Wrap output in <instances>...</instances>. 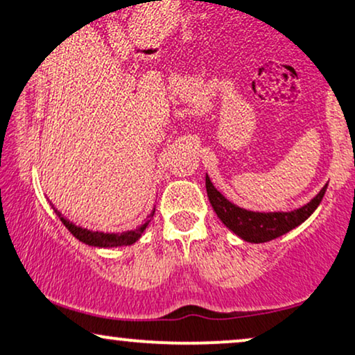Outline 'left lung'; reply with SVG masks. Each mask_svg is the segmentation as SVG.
<instances>
[{
    "label": "left lung",
    "instance_id": "left-lung-1",
    "mask_svg": "<svg viewBox=\"0 0 355 355\" xmlns=\"http://www.w3.org/2000/svg\"><path fill=\"white\" fill-rule=\"evenodd\" d=\"M205 189H207L209 200H211L214 211L222 220V224L229 227L235 235H239L245 242L263 243L282 237L283 234L303 224L306 218L316 211L318 205L321 204L326 194L327 184L318 192L316 198H313L303 207L291 212H253L239 207V205L232 204L229 199H225L214 187L209 176H205Z\"/></svg>",
    "mask_w": 355,
    "mask_h": 355
}]
</instances>
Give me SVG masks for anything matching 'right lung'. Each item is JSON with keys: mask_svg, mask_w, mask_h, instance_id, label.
<instances>
[{"mask_svg": "<svg viewBox=\"0 0 355 355\" xmlns=\"http://www.w3.org/2000/svg\"><path fill=\"white\" fill-rule=\"evenodd\" d=\"M55 211V209H54ZM57 217L62 220V224L67 227V230L71 232L73 237L80 240V242H84L87 245H92V247H125V245H131L135 243L137 240L141 237L143 230L146 229L148 224H150L151 217L155 216V211H153L150 216H148V220L144 222L143 225L137 227L135 230H128V232H121V234H105V232H92V230H87V229H82V227H77L76 224H72L71 220H67V218L62 217V214L59 211H55Z\"/></svg>", "mask_w": 355, "mask_h": 355, "instance_id": "obj_1", "label": "right lung"}]
</instances>
